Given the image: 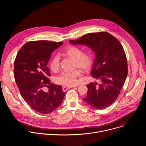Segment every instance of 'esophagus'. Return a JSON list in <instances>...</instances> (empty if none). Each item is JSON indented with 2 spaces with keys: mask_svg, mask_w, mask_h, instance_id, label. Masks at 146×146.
Masks as SVG:
<instances>
[{
  "mask_svg": "<svg viewBox=\"0 0 146 146\" xmlns=\"http://www.w3.org/2000/svg\"><path fill=\"white\" fill-rule=\"evenodd\" d=\"M73 87H74L73 86H72V87H64L63 88H62V90H63L64 91H66L68 90H69L70 88H72Z\"/></svg>",
  "mask_w": 146,
  "mask_h": 146,
  "instance_id": "obj_1",
  "label": "esophagus"
}]
</instances>
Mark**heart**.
Instances as JSON below:
<instances>
[{
    "label": "heart",
    "instance_id": "heart-1",
    "mask_svg": "<svg viewBox=\"0 0 146 146\" xmlns=\"http://www.w3.org/2000/svg\"><path fill=\"white\" fill-rule=\"evenodd\" d=\"M64 55L74 60V66L80 69L87 70L92 64V57L90 53H83L82 50L76 46H70L65 49ZM50 67L54 72H57L60 68V61L58 55H54L50 62ZM81 73L80 70H75L72 72H65L62 73L57 78L56 81L58 84L66 86L72 87L77 85L78 83V78Z\"/></svg>",
    "mask_w": 146,
    "mask_h": 146
}]
</instances>
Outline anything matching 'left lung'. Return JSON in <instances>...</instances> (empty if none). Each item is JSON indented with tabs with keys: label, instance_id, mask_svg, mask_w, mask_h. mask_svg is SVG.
Masks as SVG:
<instances>
[{
	"label": "left lung",
	"instance_id": "left-lung-1",
	"mask_svg": "<svg viewBox=\"0 0 146 146\" xmlns=\"http://www.w3.org/2000/svg\"><path fill=\"white\" fill-rule=\"evenodd\" d=\"M69 42L86 45L95 53L91 75L100 80L101 84L92 82L87 85L88 91L84 100L97 109L108 108L117 98L127 77V59L123 47L108 32L88 33Z\"/></svg>",
	"mask_w": 146,
	"mask_h": 146
}]
</instances>
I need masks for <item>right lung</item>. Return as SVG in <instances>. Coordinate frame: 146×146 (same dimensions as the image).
Here are the masks:
<instances>
[{
  "label": "right lung",
  "instance_id": "1",
  "mask_svg": "<svg viewBox=\"0 0 146 146\" xmlns=\"http://www.w3.org/2000/svg\"><path fill=\"white\" fill-rule=\"evenodd\" d=\"M63 43L47 40L29 41L18 51L14 61V74L16 84L24 100L34 110L49 114L63 102L65 92L62 86L54 85L47 64L52 52ZM50 84L47 92L43 87Z\"/></svg>",
  "mask_w": 146,
  "mask_h": 146
}]
</instances>
